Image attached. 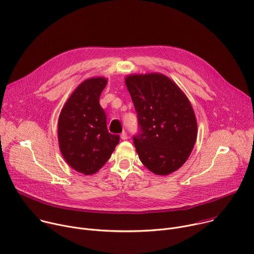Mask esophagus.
<instances>
[{
	"mask_svg": "<svg viewBox=\"0 0 254 254\" xmlns=\"http://www.w3.org/2000/svg\"><path fill=\"white\" fill-rule=\"evenodd\" d=\"M121 137H122V139H124V140L127 139V133L126 131H123V132L121 133Z\"/></svg>",
	"mask_w": 254,
	"mask_h": 254,
	"instance_id": "1",
	"label": "esophagus"
}]
</instances>
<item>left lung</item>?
I'll return each instance as SVG.
<instances>
[{"mask_svg": "<svg viewBox=\"0 0 254 254\" xmlns=\"http://www.w3.org/2000/svg\"><path fill=\"white\" fill-rule=\"evenodd\" d=\"M126 85L140 127L133 136L140 162L160 176L177 171L197 139V120L188 97L162 73L130 74Z\"/></svg>", "mask_w": 254, "mask_h": 254, "instance_id": "8db88e82", "label": "left lung"}]
</instances>
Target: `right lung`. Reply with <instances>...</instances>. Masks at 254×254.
Returning <instances> with one entry per match:
<instances>
[{
    "mask_svg": "<svg viewBox=\"0 0 254 254\" xmlns=\"http://www.w3.org/2000/svg\"><path fill=\"white\" fill-rule=\"evenodd\" d=\"M105 77L82 81L63 105L58 119V142L65 162L76 172L93 175L111 158L120 135L108 132L99 97Z\"/></svg>",
    "mask_w": 254,
    "mask_h": 254,
    "instance_id": "right-lung-1",
    "label": "right lung"
}]
</instances>
